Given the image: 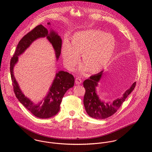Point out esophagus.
Wrapping results in <instances>:
<instances>
[{
  "instance_id": "34e87169",
  "label": "esophagus",
  "mask_w": 152,
  "mask_h": 152,
  "mask_svg": "<svg viewBox=\"0 0 152 152\" xmlns=\"http://www.w3.org/2000/svg\"><path fill=\"white\" fill-rule=\"evenodd\" d=\"M82 83V80L79 78V77H77L75 78V84H78V85H80Z\"/></svg>"
}]
</instances>
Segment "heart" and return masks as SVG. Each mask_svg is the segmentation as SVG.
Returning <instances> with one entry per match:
<instances>
[{
  "mask_svg": "<svg viewBox=\"0 0 152 152\" xmlns=\"http://www.w3.org/2000/svg\"><path fill=\"white\" fill-rule=\"evenodd\" d=\"M116 45L111 34L96 30L79 31L71 37L70 43L65 40L61 53L66 66L73 70L80 61L90 74H96L102 69L110 60Z\"/></svg>",
  "mask_w": 152,
  "mask_h": 152,
  "instance_id": "b5f03b06",
  "label": "heart"
}]
</instances>
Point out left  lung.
<instances>
[{
    "label": "left lung",
    "instance_id": "left-lung-1",
    "mask_svg": "<svg viewBox=\"0 0 152 152\" xmlns=\"http://www.w3.org/2000/svg\"><path fill=\"white\" fill-rule=\"evenodd\" d=\"M103 75V71L91 75L88 79L85 80L83 86L86 89V93L84 97V105L87 113L91 117L104 119L113 115L120 108L126 98L134 89L136 86V82L133 83L130 88L126 90L123 96L114 100L112 102L105 103L101 101L96 94V87Z\"/></svg>",
    "mask_w": 152,
    "mask_h": 152
}]
</instances>
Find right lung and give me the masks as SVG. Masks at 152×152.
I'll list each match as a JSON object with an SVG mask.
<instances>
[{
	"instance_id": "obj_1",
	"label": "right lung",
	"mask_w": 152,
	"mask_h": 152,
	"mask_svg": "<svg viewBox=\"0 0 152 152\" xmlns=\"http://www.w3.org/2000/svg\"><path fill=\"white\" fill-rule=\"evenodd\" d=\"M47 24H50V23ZM45 37H47L48 41L52 44L58 60L61 50V37L53 30L48 33L47 29L43 25L40 24L26 34L20 40L15 53L11 58L10 66L12 84L16 98L34 116L42 119L51 118L59 112L60 106L65 92L74 85V77L72 74L64 71H59L56 75L47 95L44 98L43 104L42 101L39 104L35 105L23 94L14 76L13 68L18 61V56L22 54L33 42L39 38Z\"/></svg>"
}]
</instances>
